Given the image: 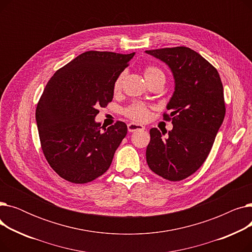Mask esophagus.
Listing matches in <instances>:
<instances>
[{
	"mask_svg": "<svg viewBox=\"0 0 252 252\" xmlns=\"http://www.w3.org/2000/svg\"><path fill=\"white\" fill-rule=\"evenodd\" d=\"M127 129L129 133H135V131H139V130H144L145 126H143L142 125L139 124H135V123H130L127 125Z\"/></svg>",
	"mask_w": 252,
	"mask_h": 252,
	"instance_id": "obj_1",
	"label": "esophagus"
}]
</instances>
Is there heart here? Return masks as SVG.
Returning <instances> with one entry per match:
<instances>
[{
	"mask_svg": "<svg viewBox=\"0 0 252 252\" xmlns=\"http://www.w3.org/2000/svg\"><path fill=\"white\" fill-rule=\"evenodd\" d=\"M124 76H125V73L122 72L116 77L115 82H114V86H113L114 91H118L119 89H121ZM144 76H145V78H146L147 82L153 81V79L158 78V77L164 78L163 72L159 68L155 67V66H148V67L145 68ZM125 113L126 116H128L131 119H134V121H136V122H146L147 119L150 117L149 108L146 105L141 104V103H135L133 105H130L128 108L126 109Z\"/></svg>",
	"mask_w": 252,
	"mask_h": 252,
	"instance_id": "1",
	"label": "heart"
}]
</instances>
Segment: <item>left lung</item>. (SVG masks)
I'll use <instances>...</instances> for the list:
<instances>
[{"label": "left lung", "instance_id": "left-lung-1", "mask_svg": "<svg viewBox=\"0 0 252 252\" xmlns=\"http://www.w3.org/2000/svg\"><path fill=\"white\" fill-rule=\"evenodd\" d=\"M165 63L174 76L175 91L166 109L173 129H150L146 150L148 166L168 181H181L199 168L213 147L223 122V89L218 70L200 54L186 47L145 51Z\"/></svg>", "mask_w": 252, "mask_h": 252}]
</instances>
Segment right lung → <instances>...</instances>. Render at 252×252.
Instances as JSON below:
<instances>
[{
    "instance_id": "right-lung-1",
    "label": "right lung",
    "mask_w": 252,
    "mask_h": 252,
    "mask_svg": "<svg viewBox=\"0 0 252 252\" xmlns=\"http://www.w3.org/2000/svg\"><path fill=\"white\" fill-rule=\"evenodd\" d=\"M135 53L89 51L57 70L35 111L45 157L66 181L85 184L102 176L126 136L123 122L101 131L99 107L113 99L114 82Z\"/></svg>"
}]
</instances>
